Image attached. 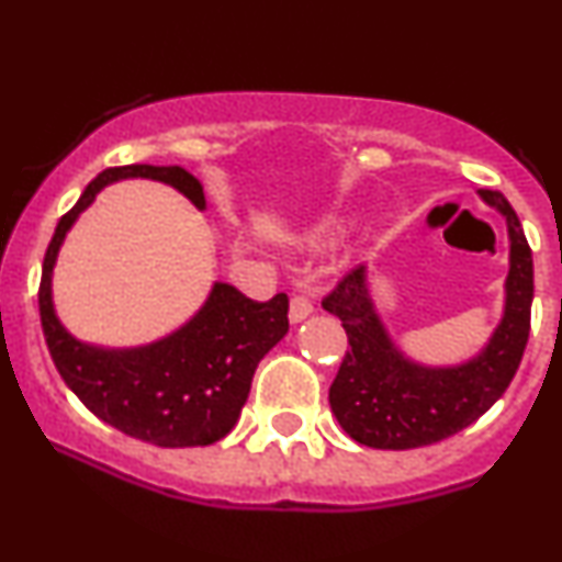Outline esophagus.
<instances>
[{
    "label": "esophagus",
    "instance_id": "esophagus-1",
    "mask_svg": "<svg viewBox=\"0 0 562 562\" xmlns=\"http://www.w3.org/2000/svg\"><path fill=\"white\" fill-rule=\"evenodd\" d=\"M312 312L314 303L308 301V295H293L290 299V322H303Z\"/></svg>",
    "mask_w": 562,
    "mask_h": 562
}]
</instances>
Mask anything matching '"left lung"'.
<instances>
[{"label": "left lung", "instance_id": "8db88e82", "mask_svg": "<svg viewBox=\"0 0 562 562\" xmlns=\"http://www.w3.org/2000/svg\"><path fill=\"white\" fill-rule=\"evenodd\" d=\"M481 198L507 218L509 272L505 314L486 348L457 367H423L391 344L370 299L364 267L351 269L322 306L348 335V351L330 385L340 428L372 449H417L460 434L513 383L531 330L533 259L520 218L496 190Z\"/></svg>", "mask_w": 562, "mask_h": 562}]
</instances>
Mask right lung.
<instances>
[{"mask_svg": "<svg viewBox=\"0 0 562 562\" xmlns=\"http://www.w3.org/2000/svg\"><path fill=\"white\" fill-rule=\"evenodd\" d=\"M142 177L171 184L205 209L203 187L182 166H113L97 173L57 222L38 282V314L53 362L92 415L121 434L166 449L209 447L235 428L256 367L288 333V295L254 301L216 282L203 308L150 346L100 348L76 340L53 308V267L66 232L105 184Z\"/></svg>", "mask_w": 562, "mask_h": 562, "instance_id": "add662e5", "label": "right lung"}]
</instances>
